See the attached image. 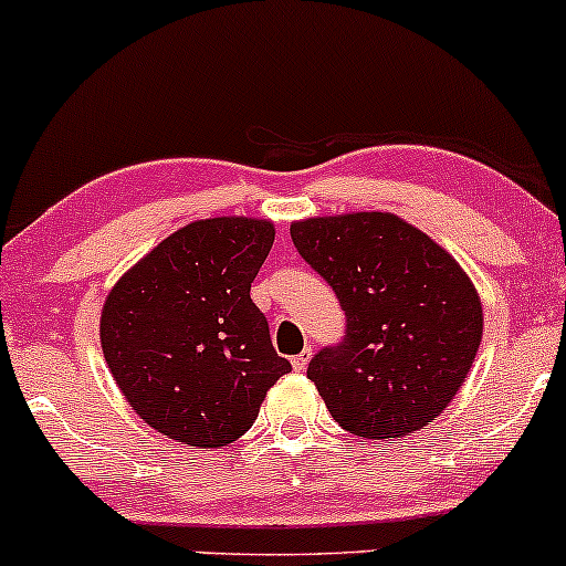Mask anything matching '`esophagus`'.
<instances>
[{
	"mask_svg": "<svg viewBox=\"0 0 566 566\" xmlns=\"http://www.w3.org/2000/svg\"><path fill=\"white\" fill-rule=\"evenodd\" d=\"M308 361H311V348H305L297 356H292V369H295V373H303V369L308 367Z\"/></svg>",
	"mask_w": 566,
	"mask_h": 566,
	"instance_id": "34e87169",
	"label": "esophagus"
}]
</instances>
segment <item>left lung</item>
<instances>
[{
	"label": "left lung",
	"instance_id": "obj_1",
	"mask_svg": "<svg viewBox=\"0 0 566 566\" xmlns=\"http://www.w3.org/2000/svg\"><path fill=\"white\" fill-rule=\"evenodd\" d=\"M290 233L346 311L343 343L308 365L329 415L356 437L391 441L439 418L484 333L460 263L394 212L305 218Z\"/></svg>",
	"mask_w": 566,
	"mask_h": 566
}]
</instances>
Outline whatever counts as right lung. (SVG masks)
<instances>
[{"label":"right lung","instance_id":"obj_1","mask_svg":"<svg viewBox=\"0 0 566 566\" xmlns=\"http://www.w3.org/2000/svg\"><path fill=\"white\" fill-rule=\"evenodd\" d=\"M274 233L258 218L193 220L108 292L103 356L129 407L161 437L199 450L231 444L290 373L250 297Z\"/></svg>","mask_w":566,"mask_h":566}]
</instances>
